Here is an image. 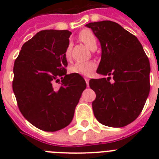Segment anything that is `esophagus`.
<instances>
[{
    "instance_id": "obj_1",
    "label": "esophagus",
    "mask_w": 159,
    "mask_h": 159,
    "mask_svg": "<svg viewBox=\"0 0 159 159\" xmlns=\"http://www.w3.org/2000/svg\"><path fill=\"white\" fill-rule=\"evenodd\" d=\"M85 81H86V83H87V87H89V78H87V77H85Z\"/></svg>"
}]
</instances>
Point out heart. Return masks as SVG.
I'll return each instance as SVG.
<instances>
[{"mask_svg": "<svg viewBox=\"0 0 159 159\" xmlns=\"http://www.w3.org/2000/svg\"><path fill=\"white\" fill-rule=\"evenodd\" d=\"M78 38L82 43H85L89 48L94 50L97 48V40L96 36L92 31L87 29L82 30L79 33ZM64 57L67 61H70L72 58L71 56V46L67 45L64 52ZM97 68V63L94 61L88 62H80L75 63L69 67V72L71 73L78 74L81 76H91L94 70Z\"/></svg>", "mask_w": 159, "mask_h": 159, "instance_id": "heart-1", "label": "heart"}]
</instances>
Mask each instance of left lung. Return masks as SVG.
<instances>
[{"instance_id": "8db88e82", "label": "left lung", "mask_w": 159, "mask_h": 159, "mask_svg": "<svg viewBox=\"0 0 159 159\" xmlns=\"http://www.w3.org/2000/svg\"><path fill=\"white\" fill-rule=\"evenodd\" d=\"M100 40L102 59L97 72L112 75L91 79L96 92L92 102L95 117L110 127H124L143 110L150 90V64L140 42L119 24L110 20L87 24Z\"/></svg>"}]
</instances>
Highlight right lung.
I'll list each match as a JSON object with an SVG mask.
<instances>
[{
    "label": "right lung",
    "instance_id": "obj_1",
    "mask_svg": "<svg viewBox=\"0 0 159 159\" xmlns=\"http://www.w3.org/2000/svg\"><path fill=\"white\" fill-rule=\"evenodd\" d=\"M68 30L39 31L24 43L14 64L13 92L19 110L33 125L53 132L71 123L87 84L78 74H67L65 49ZM62 79L58 89L55 82Z\"/></svg>",
    "mask_w": 159,
    "mask_h": 159
}]
</instances>
